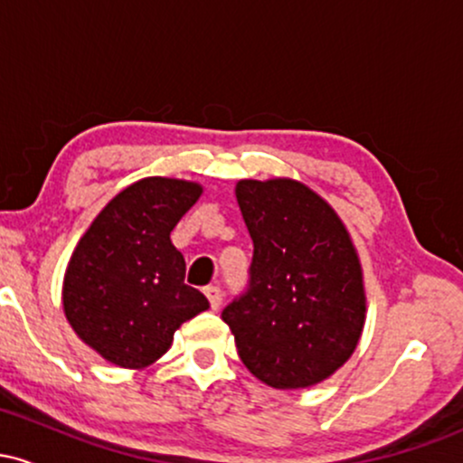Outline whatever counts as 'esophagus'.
<instances>
[{
    "instance_id": "1",
    "label": "esophagus",
    "mask_w": 463,
    "mask_h": 463,
    "mask_svg": "<svg viewBox=\"0 0 463 463\" xmlns=\"http://www.w3.org/2000/svg\"><path fill=\"white\" fill-rule=\"evenodd\" d=\"M204 296L211 302V309H220V305H222V289H220V287H215V285L204 287Z\"/></svg>"
}]
</instances>
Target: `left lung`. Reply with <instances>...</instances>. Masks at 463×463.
Listing matches in <instances>:
<instances>
[{"label": "left lung", "instance_id": "left-lung-1", "mask_svg": "<svg viewBox=\"0 0 463 463\" xmlns=\"http://www.w3.org/2000/svg\"><path fill=\"white\" fill-rule=\"evenodd\" d=\"M235 195L254 252L248 289L222 320L265 385L320 383L346 364L364 331L357 250L331 204L298 180H239Z\"/></svg>", "mask_w": 463, "mask_h": 463}]
</instances>
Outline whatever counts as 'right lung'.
I'll return each mask as SVG.
<instances>
[{"label": "right lung", "mask_w": 463, "mask_h": 463, "mask_svg": "<svg viewBox=\"0 0 463 463\" xmlns=\"http://www.w3.org/2000/svg\"><path fill=\"white\" fill-rule=\"evenodd\" d=\"M200 195L198 183L143 178L104 206L69 259L67 320L119 368L154 364L180 324L209 309L204 294L184 285L187 265L169 239Z\"/></svg>", "instance_id": "obj_1"}]
</instances>
